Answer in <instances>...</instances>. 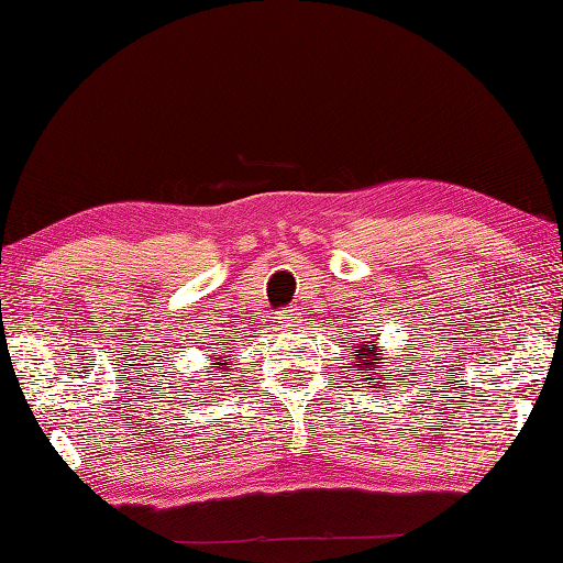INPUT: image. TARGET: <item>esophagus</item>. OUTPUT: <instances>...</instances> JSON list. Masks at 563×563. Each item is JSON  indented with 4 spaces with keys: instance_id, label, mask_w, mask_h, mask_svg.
Here are the masks:
<instances>
[{
    "instance_id": "34e87169",
    "label": "esophagus",
    "mask_w": 563,
    "mask_h": 563,
    "mask_svg": "<svg viewBox=\"0 0 563 563\" xmlns=\"http://www.w3.org/2000/svg\"><path fill=\"white\" fill-rule=\"evenodd\" d=\"M280 319L285 321V324H295V321L300 319V312H297V309H285V312L280 314Z\"/></svg>"
}]
</instances>
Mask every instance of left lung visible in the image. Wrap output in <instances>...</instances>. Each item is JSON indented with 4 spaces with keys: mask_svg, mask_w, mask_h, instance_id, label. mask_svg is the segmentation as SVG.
I'll list each match as a JSON object with an SVG mask.
<instances>
[{
    "mask_svg": "<svg viewBox=\"0 0 563 563\" xmlns=\"http://www.w3.org/2000/svg\"><path fill=\"white\" fill-rule=\"evenodd\" d=\"M363 343H373V349H367V345H361V343L355 345V349H357V351H355L357 367H369V369L379 367L377 363L385 361V357H382V353H379L382 345H377L375 341H363ZM382 377H387V373H379V369H375L373 377H365V385H367V379H377V382H379L377 387H382V385H385V382H382Z\"/></svg>",
    "mask_w": 563,
    "mask_h": 563,
    "instance_id": "left-lung-1",
    "label": "left lung"
}]
</instances>
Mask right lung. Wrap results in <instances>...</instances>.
I'll return each instance as SVG.
<instances>
[{
  "label": "right lung",
  "instance_id": "1",
  "mask_svg": "<svg viewBox=\"0 0 563 563\" xmlns=\"http://www.w3.org/2000/svg\"><path fill=\"white\" fill-rule=\"evenodd\" d=\"M218 365H222L220 369H224V365H227V363H212V367H218Z\"/></svg>",
  "mask_w": 563,
  "mask_h": 563
}]
</instances>
